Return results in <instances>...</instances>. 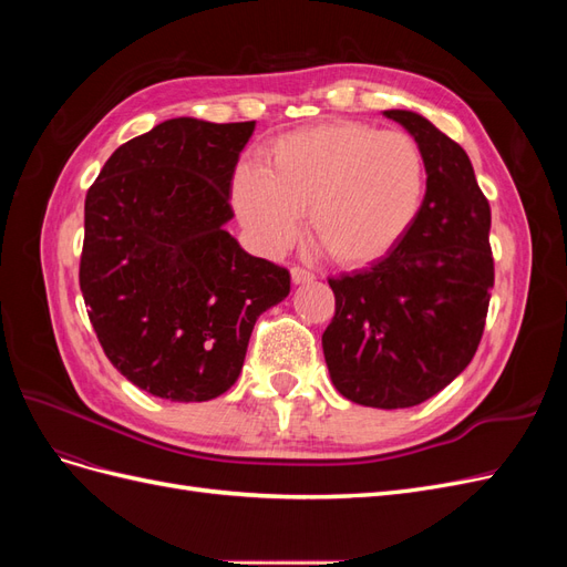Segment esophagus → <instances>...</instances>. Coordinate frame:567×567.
<instances>
[{
    "instance_id": "34e87169",
    "label": "esophagus",
    "mask_w": 567,
    "mask_h": 567,
    "mask_svg": "<svg viewBox=\"0 0 567 567\" xmlns=\"http://www.w3.org/2000/svg\"><path fill=\"white\" fill-rule=\"evenodd\" d=\"M290 281H293L296 286H300V284H310V281H315V274H312V271H307V269H302V267H293V269H290Z\"/></svg>"
}]
</instances>
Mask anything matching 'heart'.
Returning <instances> with one entry per match:
<instances>
[{
    "label": "heart",
    "mask_w": 567,
    "mask_h": 567,
    "mask_svg": "<svg viewBox=\"0 0 567 567\" xmlns=\"http://www.w3.org/2000/svg\"><path fill=\"white\" fill-rule=\"evenodd\" d=\"M425 194L419 144L398 130L321 123L274 140L262 169L241 165L234 210L262 252L293 244L300 213L307 234L333 262L367 267L400 246Z\"/></svg>",
    "instance_id": "obj_1"
}]
</instances>
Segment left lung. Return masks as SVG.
Instances as JSON below:
<instances>
[{
    "label": "left lung",
    "instance_id": "1",
    "mask_svg": "<svg viewBox=\"0 0 567 567\" xmlns=\"http://www.w3.org/2000/svg\"><path fill=\"white\" fill-rule=\"evenodd\" d=\"M383 115L419 144L425 196L398 248L329 279L336 315L321 348L342 398L406 409L447 388L480 346L494 286L492 215L466 151L414 111Z\"/></svg>",
    "mask_w": 567,
    "mask_h": 567
}]
</instances>
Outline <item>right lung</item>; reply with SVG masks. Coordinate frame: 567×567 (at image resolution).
<instances>
[{
    "label": "right lung",
    "instance_id": "obj_1",
    "mask_svg": "<svg viewBox=\"0 0 567 567\" xmlns=\"http://www.w3.org/2000/svg\"><path fill=\"white\" fill-rule=\"evenodd\" d=\"M255 123L173 117L115 148L84 198L80 288L111 364L169 402H208L244 369L290 274L225 229Z\"/></svg>",
    "mask_w": 567,
    "mask_h": 567
}]
</instances>
